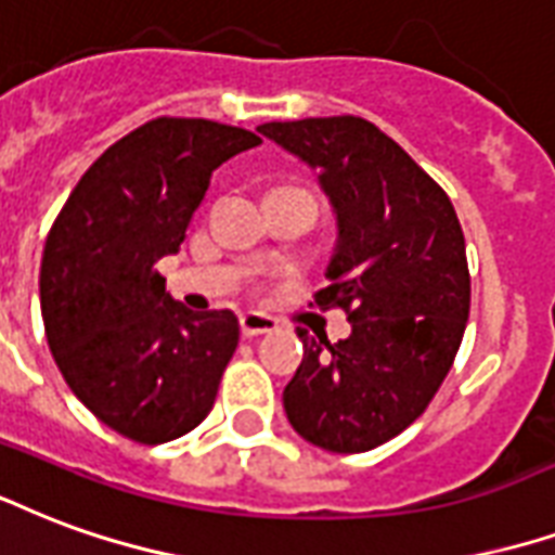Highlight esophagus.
I'll return each mask as SVG.
<instances>
[{
    "instance_id": "34e87169",
    "label": "esophagus",
    "mask_w": 555,
    "mask_h": 555,
    "mask_svg": "<svg viewBox=\"0 0 555 555\" xmlns=\"http://www.w3.org/2000/svg\"><path fill=\"white\" fill-rule=\"evenodd\" d=\"M276 330V320L267 318L261 311H244L241 314V335L244 338H256V335H264V332Z\"/></svg>"
}]
</instances>
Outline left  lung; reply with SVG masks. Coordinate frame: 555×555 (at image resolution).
I'll return each instance as SVG.
<instances>
[{"label":"left lung","mask_w":555,"mask_h":555,"mask_svg":"<svg viewBox=\"0 0 555 555\" xmlns=\"http://www.w3.org/2000/svg\"><path fill=\"white\" fill-rule=\"evenodd\" d=\"M318 173L338 225L320 309L350 338L297 330L302 361L282 391L291 426L330 453H364L414 424L453 367L470 311L465 235L453 203L409 152L361 117L258 126Z\"/></svg>","instance_id":"obj_1"}]
</instances>
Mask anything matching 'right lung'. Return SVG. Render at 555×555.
<instances>
[{
  "instance_id": "obj_1",
  "label": "right lung",
  "mask_w": 555,
  "mask_h": 555,
  "mask_svg": "<svg viewBox=\"0 0 555 555\" xmlns=\"http://www.w3.org/2000/svg\"><path fill=\"white\" fill-rule=\"evenodd\" d=\"M253 131L158 117L108 146L73 188L40 261V314L69 391L114 433L164 444L215 405L237 347L232 311H191L155 264L176 256L211 173Z\"/></svg>"
}]
</instances>
